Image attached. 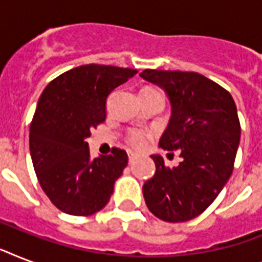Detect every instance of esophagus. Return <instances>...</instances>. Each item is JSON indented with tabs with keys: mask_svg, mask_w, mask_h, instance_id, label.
<instances>
[{
	"mask_svg": "<svg viewBox=\"0 0 262 262\" xmlns=\"http://www.w3.org/2000/svg\"><path fill=\"white\" fill-rule=\"evenodd\" d=\"M127 158H129V163H133L136 158H137V154H135L133 151H127Z\"/></svg>",
	"mask_w": 262,
	"mask_h": 262,
	"instance_id": "esophagus-1",
	"label": "esophagus"
}]
</instances>
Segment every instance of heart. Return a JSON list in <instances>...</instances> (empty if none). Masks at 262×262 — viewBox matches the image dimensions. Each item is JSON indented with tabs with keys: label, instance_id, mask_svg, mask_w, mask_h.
Instances as JSON below:
<instances>
[{
	"label": "heart",
	"instance_id": "heart-1",
	"mask_svg": "<svg viewBox=\"0 0 262 262\" xmlns=\"http://www.w3.org/2000/svg\"><path fill=\"white\" fill-rule=\"evenodd\" d=\"M144 90L151 91L155 90V88H144ZM151 139V133L147 130H143V129H133L127 133L126 136V141L130 147L136 148V149H141L148 144Z\"/></svg>",
	"mask_w": 262,
	"mask_h": 262
}]
</instances>
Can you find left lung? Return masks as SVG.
Segmentation results:
<instances>
[{
    "instance_id": "1",
    "label": "left lung",
    "mask_w": 262,
    "mask_h": 262,
    "mask_svg": "<svg viewBox=\"0 0 262 262\" xmlns=\"http://www.w3.org/2000/svg\"><path fill=\"white\" fill-rule=\"evenodd\" d=\"M140 76L158 84L171 102V118L159 147L178 149L182 162L167 167L152 155L156 172L143 186L148 209L168 223L201 215L219 195L234 170L241 123L231 94L195 72L145 69Z\"/></svg>"
}]
</instances>
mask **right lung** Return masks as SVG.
<instances>
[{
  "mask_svg": "<svg viewBox=\"0 0 262 262\" xmlns=\"http://www.w3.org/2000/svg\"><path fill=\"white\" fill-rule=\"evenodd\" d=\"M136 73L90 63L55 77L40 95L30 125L31 159L40 187L59 211L90 216L108 203L127 154L114 147L92 160L85 139L106 121L111 91Z\"/></svg>",
  "mask_w": 262,
  "mask_h": 262,
  "instance_id": "add662e5",
  "label": "right lung"
}]
</instances>
